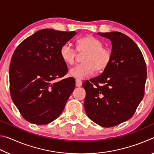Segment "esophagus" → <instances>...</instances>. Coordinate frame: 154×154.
<instances>
[{
	"instance_id": "obj_1",
	"label": "esophagus",
	"mask_w": 154,
	"mask_h": 154,
	"mask_svg": "<svg viewBox=\"0 0 154 154\" xmlns=\"http://www.w3.org/2000/svg\"><path fill=\"white\" fill-rule=\"evenodd\" d=\"M82 82L80 79H77L76 80H75V85H76L77 87L82 86Z\"/></svg>"
}]
</instances>
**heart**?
I'll return each instance as SVG.
<instances>
[{
  "mask_svg": "<svg viewBox=\"0 0 154 154\" xmlns=\"http://www.w3.org/2000/svg\"><path fill=\"white\" fill-rule=\"evenodd\" d=\"M77 51L85 54L83 58V64L74 66L69 70L70 76L82 79L90 76L94 72H102L110 64L112 52L110 49L104 48L103 43L93 36H83L76 41ZM77 51L69 43L61 47L60 55L65 64L72 65L76 60Z\"/></svg>",
  "mask_w": 154,
  "mask_h": 154,
  "instance_id": "1",
  "label": "heart"
}]
</instances>
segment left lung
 Instances as JSON below:
<instances>
[{"instance_id":"obj_1","label":"left lung","mask_w":154,"mask_h":154,"mask_svg":"<svg viewBox=\"0 0 154 154\" xmlns=\"http://www.w3.org/2000/svg\"><path fill=\"white\" fill-rule=\"evenodd\" d=\"M112 44V58L102 74L86 81L84 109L91 120L110 128L128 120L144 96L147 68L139 47L119 32H98Z\"/></svg>"}]
</instances>
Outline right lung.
Here are the masks:
<instances>
[{"mask_svg": "<svg viewBox=\"0 0 154 154\" xmlns=\"http://www.w3.org/2000/svg\"><path fill=\"white\" fill-rule=\"evenodd\" d=\"M75 35V31L40 30L23 41L13 54L10 93L21 115L30 123L44 125L55 120L73 92L74 78L54 80L67 73L60 50Z\"/></svg>", "mask_w": 154, "mask_h": 154, "instance_id": "1", "label": "right lung"}]
</instances>
